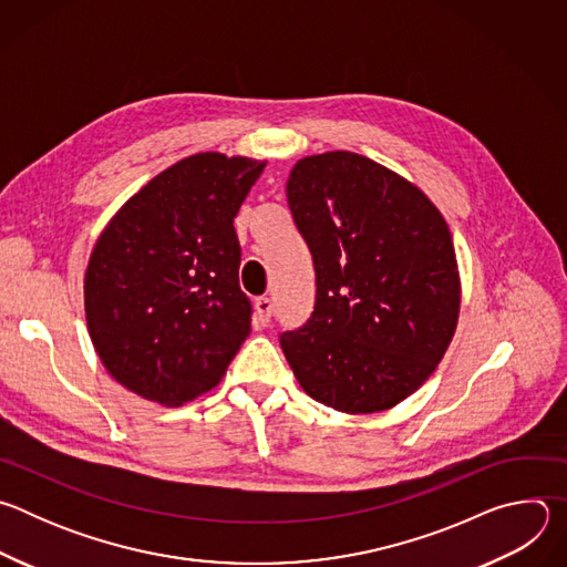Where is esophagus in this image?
<instances>
[{
    "instance_id": "obj_1",
    "label": "esophagus",
    "mask_w": 567,
    "mask_h": 567,
    "mask_svg": "<svg viewBox=\"0 0 567 567\" xmlns=\"http://www.w3.org/2000/svg\"><path fill=\"white\" fill-rule=\"evenodd\" d=\"M271 311H274V302L267 298V296H260L256 298V320L260 322V326L265 328L269 318H271Z\"/></svg>"
}]
</instances>
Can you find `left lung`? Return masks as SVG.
Wrapping results in <instances>:
<instances>
[{"instance_id":"left-lung-1","label":"left lung","mask_w":567,"mask_h":567,"mask_svg":"<svg viewBox=\"0 0 567 567\" xmlns=\"http://www.w3.org/2000/svg\"><path fill=\"white\" fill-rule=\"evenodd\" d=\"M287 202L316 271L309 320L280 334L298 383L350 415L396 406L433 374L457 328L446 219L415 184L346 150L300 158Z\"/></svg>"}]
</instances>
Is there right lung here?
I'll return each mask as SVG.
<instances>
[{
	"mask_svg": "<svg viewBox=\"0 0 567 567\" xmlns=\"http://www.w3.org/2000/svg\"><path fill=\"white\" fill-rule=\"evenodd\" d=\"M267 161L199 152L150 179L90 256L85 316L105 370L143 399L208 392L251 332L233 219Z\"/></svg>",
	"mask_w": 567,
	"mask_h": 567,
	"instance_id": "add662e5",
	"label": "right lung"
}]
</instances>
